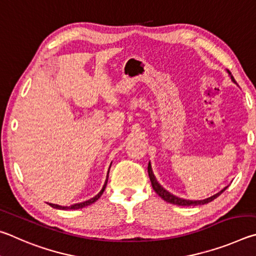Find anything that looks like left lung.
<instances>
[{
  "instance_id": "left-lung-1",
  "label": "left lung",
  "mask_w": 256,
  "mask_h": 256,
  "mask_svg": "<svg viewBox=\"0 0 256 256\" xmlns=\"http://www.w3.org/2000/svg\"><path fill=\"white\" fill-rule=\"evenodd\" d=\"M227 73L230 74V78H232V82L236 83V82H235V78H232V75L230 72L227 70ZM147 170H148V176H150V182H152V186H153V189H154V191L156 192V194H158L164 201H166V202H170V204H176V206H183V207H190V206H201V204H208V202H210V201H212V200L216 199L217 196H220V194H222V192L225 191V190L227 189V188H228V186H227L224 188L222 190L219 191L218 194H214V196H209V198L202 199V200H189V199H183V198H180V196H176L172 194L171 192H168V190H165L164 188L160 184L158 181L156 180V178H155V176H154L153 170H152V164H150V162L148 163V168H147Z\"/></svg>"
}]
</instances>
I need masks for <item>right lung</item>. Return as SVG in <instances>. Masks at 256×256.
<instances>
[{
  "label": "right lung",
  "instance_id": "right-lung-1",
  "mask_svg": "<svg viewBox=\"0 0 256 256\" xmlns=\"http://www.w3.org/2000/svg\"><path fill=\"white\" fill-rule=\"evenodd\" d=\"M111 164H112V162H111ZM111 164H110V168H111ZM110 168H109V170H110ZM108 178H109V171H108L106 178V182H104V184H103L101 191L98 192V194L96 196H93V198L88 199V200H86V201H83V202H78V204H74L70 206V207H64V206H60V204H48L50 206V207H52V208H55V209H60V210H76V209H80V208L86 207V206H90V204H92L96 202V200H98V198H100V196H102L103 191H104L106 186Z\"/></svg>",
  "mask_w": 256,
  "mask_h": 256
}]
</instances>
